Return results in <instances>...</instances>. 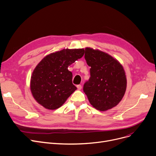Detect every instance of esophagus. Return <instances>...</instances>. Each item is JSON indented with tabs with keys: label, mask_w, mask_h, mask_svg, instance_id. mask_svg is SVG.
<instances>
[{
	"label": "esophagus",
	"mask_w": 156,
	"mask_h": 156,
	"mask_svg": "<svg viewBox=\"0 0 156 156\" xmlns=\"http://www.w3.org/2000/svg\"><path fill=\"white\" fill-rule=\"evenodd\" d=\"M76 87H77V88H78V90H81V88H82V86H81V85H76Z\"/></svg>",
	"instance_id": "obj_1"
}]
</instances>
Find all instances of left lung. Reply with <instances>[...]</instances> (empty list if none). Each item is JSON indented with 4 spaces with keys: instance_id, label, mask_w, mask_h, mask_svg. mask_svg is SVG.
<instances>
[{
    "instance_id": "left-lung-1",
    "label": "left lung",
    "mask_w": 156,
    "mask_h": 156,
    "mask_svg": "<svg viewBox=\"0 0 156 156\" xmlns=\"http://www.w3.org/2000/svg\"><path fill=\"white\" fill-rule=\"evenodd\" d=\"M85 59L90 66V77L83 85V92L93 107L105 111L119 104L126 88L125 72L112 57L99 50L85 48Z\"/></svg>"
}]
</instances>
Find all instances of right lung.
<instances>
[{"mask_svg":"<svg viewBox=\"0 0 156 156\" xmlns=\"http://www.w3.org/2000/svg\"><path fill=\"white\" fill-rule=\"evenodd\" d=\"M83 48L63 49L45 57L31 78V91L35 99L48 109L60 108L76 87L72 83L68 67L84 54Z\"/></svg>","mask_w":156,"mask_h":156,"instance_id":"add662e5","label":"right lung"}]
</instances>
